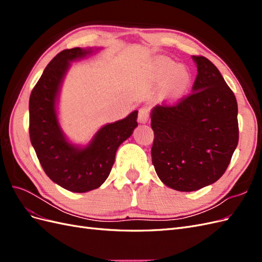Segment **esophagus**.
<instances>
[{"mask_svg":"<svg viewBox=\"0 0 262 262\" xmlns=\"http://www.w3.org/2000/svg\"><path fill=\"white\" fill-rule=\"evenodd\" d=\"M149 119V108L148 107H142L139 110L138 120L140 123H146Z\"/></svg>","mask_w":262,"mask_h":262,"instance_id":"34e87169","label":"esophagus"}]
</instances>
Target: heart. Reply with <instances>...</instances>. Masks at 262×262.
<instances>
[{
	"label": "heart",
	"instance_id": "b5f03b06",
	"mask_svg": "<svg viewBox=\"0 0 262 262\" xmlns=\"http://www.w3.org/2000/svg\"><path fill=\"white\" fill-rule=\"evenodd\" d=\"M162 71L167 75H170L175 73V78L177 81V84L180 87H186L189 82V76L184 69H177V66L175 63L171 62H165L162 66Z\"/></svg>",
	"mask_w": 262,
	"mask_h": 262
}]
</instances>
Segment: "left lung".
Segmentation results:
<instances>
[{"label":"left lung","mask_w":262,"mask_h":262,"mask_svg":"<svg viewBox=\"0 0 262 262\" xmlns=\"http://www.w3.org/2000/svg\"><path fill=\"white\" fill-rule=\"evenodd\" d=\"M192 93L150 113V154L158 178L177 191H194L219 180L238 144L237 101L213 63L192 55Z\"/></svg>","instance_id":"1"}]
</instances>
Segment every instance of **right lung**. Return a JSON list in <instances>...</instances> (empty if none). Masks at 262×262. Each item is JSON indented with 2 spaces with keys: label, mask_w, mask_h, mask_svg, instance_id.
<instances>
[{
  "label": "right lung",
  "mask_w": 262,
  "mask_h": 262,
  "mask_svg": "<svg viewBox=\"0 0 262 262\" xmlns=\"http://www.w3.org/2000/svg\"><path fill=\"white\" fill-rule=\"evenodd\" d=\"M92 48L67 49L45 69L29 98V137L45 172L53 182L72 192H87L104 184L116 152L138 126L134 110L122 120L100 128L84 147L70 143L57 115L59 93L70 62L86 57Z\"/></svg>",
  "instance_id": "right-lung-1"
}]
</instances>
